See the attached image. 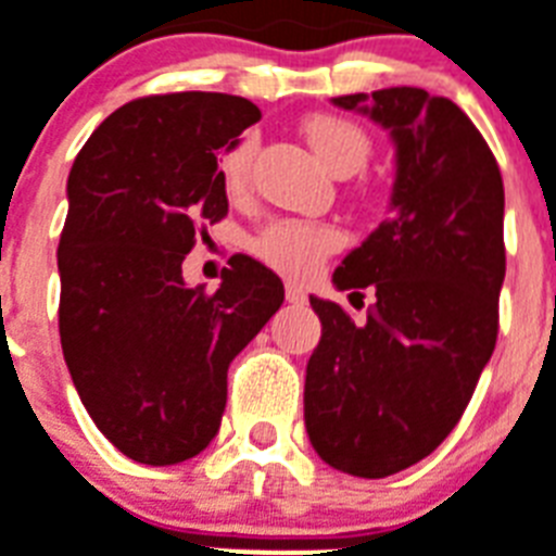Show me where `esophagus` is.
Listing matches in <instances>:
<instances>
[{
	"instance_id": "1",
	"label": "esophagus",
	"mask_w": 556,
	"mask_h": 556,
	"mask_svg": "<svg viewBox=\"0 0 556 556\" xmlns=\"http://www.w3.org/2000/svg\"><path fill=\"white\" fill-rule=\"evenodd\" d=\"M286 300L291 302V305H305V302H308V293L302 291L300 286H286Z\"/></svg>"
}]
</instances>
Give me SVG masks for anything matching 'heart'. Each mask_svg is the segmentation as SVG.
<instances>
[{
    "label": "heart",
    "mask_w": 556,
    "mask_h": 556,
    "mask_svg": "<svg viewBox=\"0 0 556 556\" xmlns=\"http://www.w3.org/2000/svg\"><path fill=\"white\" fill-rule=\"evenodd\" d=\"M305 139L317 160L333 176H351L371 160V139L359 125L340 116H311L305 122ZM251 168V142H239L219 162V176L228 193H242ZM340 248V233L331 225L305 223V219H277L265 225L254 239V254L268 268L291 279H308L317 274L323 260Z\"/></svg>",
    "instance_id": "obj_1"
}]
</instances>
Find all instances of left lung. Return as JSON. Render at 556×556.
Returning a JSON list of instances; mask_svg holds the SVG:
<instances>
[{
    "mask_svg": "<svg viewBox=\"0 0 556 556\" xmlns=\"http://www.w3.org/2000/svg\"><path fill=\"white\" fill-rule=\"evenodd\" d=\"M331 102L388 130L396 170L386 223L333 270L340 291L374 288L365 323L311 296L323 337L305 371V431L331 468L380 480L454 431L494 354L503 176L451 99L386 88Z\"/></svg>",
    "mask_w": 556,
    "mask_h": 556,
    "instance_id": "obj_1",
    "label": "left lung"
}]
</instances>
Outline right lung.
I'll return each instance as SVG.
<instances>
[{"mask_svg":"<svg viewBox=\"0 0 556 556\" xmlns=\"http://www.w3.org/2000/svg\"><path fill=\"white\" fill-rule=\"evenodd\" d=\"M260 116L231 93L134 99L90 134L67 176L62 354L99 431L146 466L207 448L228 365L286 300L277 274L242 254L214 293L182 277L197 225L228 214L216 156Z\"/></svg>","mask_w":556,"mask_h":556,"instance_id":"add662e5","label":"right lung"}]
</instances>
